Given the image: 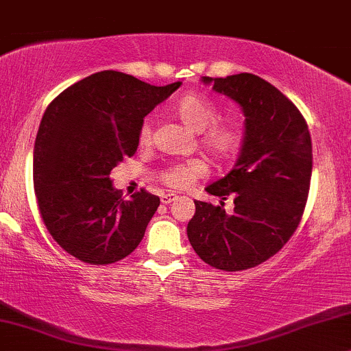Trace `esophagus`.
Here are the masks:
<instances>
[{"label": "esophagus", "instance_id": "1", "mask_svg": "<svg viewBox=\"0 0 351 351\" xmlns=\"http://www.w3.org/2000/svg\"><path fill=\"white\" fill-rule=\"evenodd\" d=\"M177 198H179V197H177L176 193H162V195H161V202L164 203V205H169V203L176 202Z\"/></svg>", "mask_w": 351, "mask_h": 351}]
</instances>
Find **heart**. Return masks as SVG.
Returning a JSON list of instances; mask_svg holds the SVG:
<instances>
[{"label": "heart", "instance_id": "1", "mask_svg": "<svg viewBox=\"0 0 351 351\" xmlns=\"http://www.w3.org/2000/svg\"><path fill=\"white\" fill-rule=\"evenodd\" d=\"M176 112L179 119L187 125L193 132H203L202 146L213 159L229 158L234 154L241 145V130L237 125L229 122H217L218 112L208 99L200 94H187L177 102ZM151 140V127L148 123H143L140 130V143L146 145ZM205 164L198 159L192 161L174 164V166L164 169L161 179L172 189H187L205 176Z\"/></svg>", "mask_w": 351, "mask_h": 351}]
</instances>
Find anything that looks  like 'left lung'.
I'll use <instances>...</instances> for the list:
<instances>
[{"mask_svg":"<svg viewBox=\"0 0 351 351\" xmlns=\"http://www.w3.org/2000/svg\"><path fill=\"white\" fill-rule=\"evenodd\" d=\"M202 81L241 107L244 140L234 169L205 189L221 202L195 200L187 236L208 265L247 270L278 252L301 221L313 174L308 123L275 86L250 73ZM229 195L235 210L226 214Z\"/></svg>","mask_w":351,"mask_h":351,"instance_id":"obj_1","label":"left lung"}]
</instances>
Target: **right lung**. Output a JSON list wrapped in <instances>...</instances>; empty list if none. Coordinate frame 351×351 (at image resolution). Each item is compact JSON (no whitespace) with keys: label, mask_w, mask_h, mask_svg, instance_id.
Instances as JSON below:
<instances>
[{"label":"right lung","mask_w":351,"mask_h":351,"mask_svg":"<svg viewBox=\"0 0 351 351\" xmlns=\"http://www.w3.org/2000/svg\"><path fill=\"white\" fill-rule=\"evenodd\" d=\"M180 84L106 70L47 107L34 145V189L51 237L77 261L119 262L141 242L159 197L141 190L123 200L110 171L135 154L143 119Z\"/></svg>","instance_id":"right-lung-1"}]
</instances>
